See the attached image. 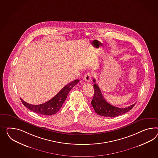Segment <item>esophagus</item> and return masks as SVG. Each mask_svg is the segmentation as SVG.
<instances>
[{
	"mask_svg": "<svg viewBox=\"0 0 158 158\" xmlns=\"http://www.w3.org/2000/svg\"><path fill=\"white\" fill-rule=\"evenodd\" d=\"M92 73H88L85 74V77H84V80L86 82H89L90 80H91V77H92Z\"/></svg>",
	"mask_w": 158,
	"mask_h": 158,
	"instance_id": "esophagus-1",
	"label": "esophagus"
}]
</instances>
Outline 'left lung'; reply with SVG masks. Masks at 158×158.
Segmentation results:
<instances>
[{
  "label": "left lung",
  "instance_id": "obj_1",
  "mask_svg": "<svg viewBox=\"0 0 158 158\" xmlns=\"http://www.w3.org/2000/svg\"><path fill=\"white\" fill-rule=\"evenodd\" d=\"M93 82H94L93 85L94 93L91 104L97 114L105 117H116L127 113L132 109L135 105L134 104L124 108H120L110 105L103 97L98 86L96 84L95 79H93Z\"/></svg>",
  "mask_w": 158,
  "mask_h": 158
}]
</instances>
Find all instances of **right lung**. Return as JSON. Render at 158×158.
Returning <instances> with one entry per match:
<instances>
[{
    "mask_svg": "<svg viewBox=\"0 0 158 158\" xmlns=\"http://www.w3.org/2000/svg\"><path fill=\"white\" fill-rule=\"evenodd\" d=\"M80 81L76 80L65 86L57 94L49 101L40 105H32L23 101L21 98L20 100L23 104L28 109L42 115L50 116L56 114L60 109L65 102L69 91Z\"/></svg>",
    "mask_w": 158,
    "mask_h": 158,
    "instance_id": "1",
    "label": "right lung"
}]
</instances>
